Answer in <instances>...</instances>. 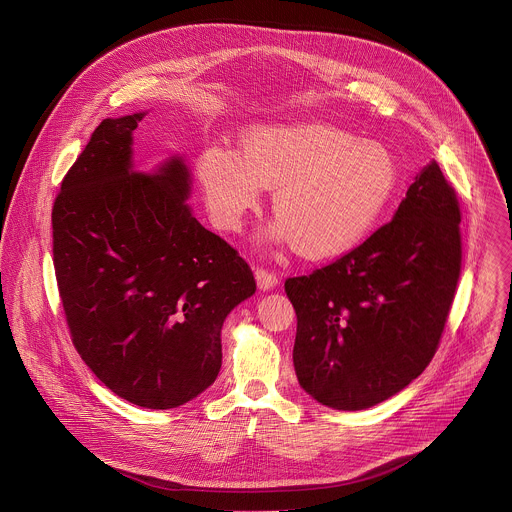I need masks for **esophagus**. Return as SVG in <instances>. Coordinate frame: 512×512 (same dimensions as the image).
Wrapping results in <instances>:
<instances>
[{
    "instance_id": "1",
    "label": "esophagus",
    "mask_w": 512,
    "mask_h": 512,
    "mask_svg": "<svg viewBox=\"0 0 512 512\" xmlns=\"http://www.w3.org/2000/svg\"><path fill=\"white\" fill-rule=\"evenodd\" d=\"M255 281H257V287H259L261 291H271L273 287H277L279 277H277L275 273L263 269V267H257V269H255Z\"/></svg>"
}]
</instances>
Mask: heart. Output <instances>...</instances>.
Wrapping results in <instances>:
<instances>
[{"label": "heart", "instance_id": "1", "mask_svg": "<svg viewBox=\"0 0 512 512\" xmlns=\"http://www.w3.org/2000/svg\"><path fill=\"white\" fill-rule=\"evenodd\" d=\"M199 179L217 229L237 233L265 189H273L275 243H291L311 261L346 255L362 245L386 215L398 164L374 140L321 122L261 124L245 132L241 154L209 146Z\"/></svg>", "mask_w": 512, "mask_h": 512}]
</instances>
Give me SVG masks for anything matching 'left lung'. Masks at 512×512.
<instances>
[{
    "instance_id": "obj_1",
    "label": "left lung",
    "mask_w": 512,
    "mask_h": 512,
    "mask_svg": "<svg viewBox=\"0 0 512 512\" xmlns=\"http://www.w3.org/2000/svg\"><path fill=\"white\" fill-rule=\"evenodd\" d=\"M460 207L436 160L392 221L337 261L289 277L299 386L333 410L372 408L436 354L460 277Z\"/></svg>"
}]
</instances>
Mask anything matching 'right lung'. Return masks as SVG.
I'll return each mask as SVG.
<instances>
[{"label": "right lung", "instance_id": "add662e5", "mask_svg": "<svg viewBox=\"0 0 512 512\" xmlns=\"http://www.w3.org/2000/svg\"><path fill=\"white\" fill-rule=\"evenodd\" d=\"M144 116L102 120L68 170L52 211L54 267L86 366L130 404L168 410L217 380L223 323L257 285L195 219L183 156L134 168Z\"/></svg>", "mask_w": 512, "mask_h": 512}]
</instances>
